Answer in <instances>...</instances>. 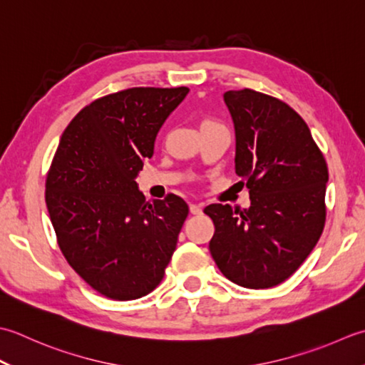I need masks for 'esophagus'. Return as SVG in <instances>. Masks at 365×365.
I'll return each mask as SVG.
<instances>
[{
  "label": "esophagus",
  "instance_id": "34e87169",
  "mask_svg": "<svg viewBox=\"0 0 365 365\" xmlns=\"http://www.w3.org/2000/svg\"><path fill=\"white\" fill-rule=\"evenodd\" d=\"M202 211H203V205H197V203L190 205V212L192 214H202Z\"/></svg>",
  "mask_w": 365,
  "mask_h": 365
}]
</instances>
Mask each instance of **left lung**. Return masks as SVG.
Segmentation results:
<instances>
[{
  "mask_svg": "<svg viewBox=\"0 0 365 365\" xmlns=\"http://www.w3.org/2000/svg\"><path fill=\"white\" fill-rule=\"evenodd\" d=\"M224 101L250 206L205 207L215 227L210 250L233 284L271 288L292 276L323 233L328 165L306 121L285 102L249 88L227 91Z\"/></svg>",
  "mask_w": 365,
  "mask_h": 365,
  "instance_id": "left-lung-1",
  "label": "left lung"
}]
</instances>
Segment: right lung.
Instances as JSON below:
<instances>
[{
  "label": "right lung",
  "instance_id": "1",
  "mask_svg": "<svg viewBox=\"0 0 365 365\" xmlns=\"http://www.w3.org/2000/svg\"><path fill=\"white\" fill-rule=\"evenodd\" d=\"M189 88H129L96 99L66 128L46 181L64 258L102 296L130 301L160 284L189 206L146 202L135 178Z\"/></svg>",
  "mask_w": 365,
  "mask_h": 365
}]
</instances>
